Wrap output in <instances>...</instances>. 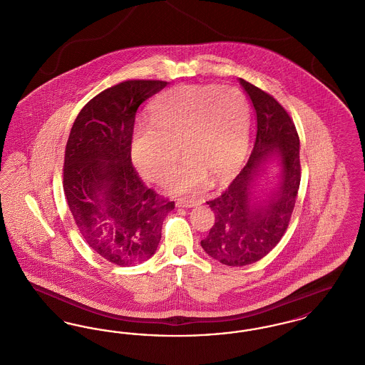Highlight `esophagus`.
Returning <instances> with one entry per match:
<instances>
[{
	"mask_svg": "<svg viewBox=\"0 0 365 365\" xmlns=\"http://www.w3.org/2000/svg\"><path fill=\"white\" fill-rule=\"evenodd\" d=\"M195 205H197V201H185V200L176 201V207H179V208H191Z\"/></svg>",
	"mask_w": 365,
	"mask_h": 365,
	"instance_id": "34e87169",
	"label": "esophagus"
}]
</instances>
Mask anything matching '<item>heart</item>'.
Returning <instances> with one entry per match:
<instances>
[{"instance_id":"b5f03b06","label":"heart","mask_w":365,"mask_h":365,"mask_svg":"<svg viewBox=\"0 0 365 365\" xmlns=\"http://www.w3.org/2000/svg\"><path fill=\"white\" fill-rule=\"evenodd\" d=\"M150 124L131 139L134 164L145 179L164 183L179 163L171 189L195 194L222 183L242 164L249 146L250 108L242 91L215 85H182L161 94L150 110Z\"/></svg>"}]
</instances>
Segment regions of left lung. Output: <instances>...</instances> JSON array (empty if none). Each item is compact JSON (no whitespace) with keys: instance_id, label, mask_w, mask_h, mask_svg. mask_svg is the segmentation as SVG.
Listing matches in <instances>:
<instances>
[{"instance_id":"1","label":"left lung","mask_w":365,"mask_h":365,"mask_svg":"<svg viewBox=\"0 0 365 365\" xmlns=\"http://www.w3.org/2000/svg\"><path fill=\"white\" fill-rule=\"evenodd\" d=\"M240 82L256 110V140L242 171L219 197L207 201L215 223L201 241L210 257L230 267L261 260L278 245L290 223L301 180L299 138L293 119L271 94L242 78ZM272 154L281 161V186L269 202L255 205L250 198L251 182Z\"/></svg>"}]
</instances>
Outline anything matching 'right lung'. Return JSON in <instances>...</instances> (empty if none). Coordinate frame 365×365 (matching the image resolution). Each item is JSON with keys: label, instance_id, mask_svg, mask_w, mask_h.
Wrapping results in <instances>:
<instances>
[{"label": "right lung", "instance_id": "right-lung-1", "mask_svg": "<svg viewBox=\"0 0 365 365\" xmlns=\"http://www.w3.org/2000/svg\"><path fill=\"white\" fill-rule=\"evenodd\" d=\"M167 85L133 79L106 88L82 108L67 140L63 187L72 217L88 246L115 265L150 259L175 208L131 163L139 105Z\"/></svg>", "mask_w": 365, "mask_h": 365}]
</instances>
